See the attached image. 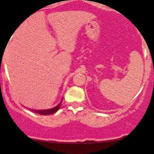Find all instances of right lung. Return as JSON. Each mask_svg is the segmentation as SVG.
Segmentation results:
<instances>
[{
	"instance_id": "1",
	"label": "right lung",
	"mask_w": 154,
	"mask_h": 154,
	"mask_svg": "<svg viewBox=\"0 0 154 154\" xmlns=\"http://www.w3.org/2000/svg\"><path fill=\"white\" fill-rule=\"evenodd\" d=\"M63 100V99H62ZM62 100H61L58 104L56 106L54 107L51 108V109H42V110H38V109H32V111L33 112L37 113V114H39V115H43V116H47V115H50V114H54L58 110V109L60 108L61 104V102H62Z\"/></svg>"
}]
</instances>
